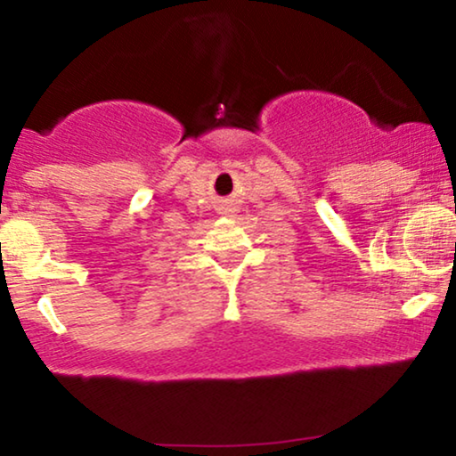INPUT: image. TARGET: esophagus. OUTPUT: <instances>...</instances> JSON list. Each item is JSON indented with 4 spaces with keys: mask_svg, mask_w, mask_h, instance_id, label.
<instances>
[{
    "mask_svg": "<svg viewBox=\"0 0 456 456\" xmlns=\"http://www.w3.org/2000/svg\"><path fill=\"white\" fill-rule=\"evenodd\" d=\"M236 211H239V208H236V203L230 201V199H224V201L217 205V214L222 216H234Z\"/></svg>",
    "mask_w": 456,
    "mask_h": 456,
    "instance_id": "esophagus-1",
    "label": "esophagus"
}]
</instances>
